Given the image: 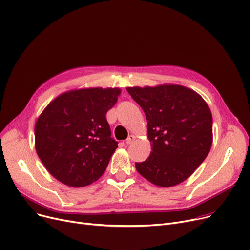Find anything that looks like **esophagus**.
<instances>
[{"label":"esophagus","instance_id":"esophagus-1","mask_svg":"<svg viewBox=\"0 0 250 250\" xmlns=\"http://www.w3.org/2000/svg\"><path fill=\"white\" fill-rule=\"evenodd\" d=\"M134 140H135V136H133V135L128 136V138L125 140V144H126V145L132 144V143L134 142Z\"/></svg>","mask_w":250,"mask_h":250}]
</instances>
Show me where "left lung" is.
I'll return each instance as SVG.
<instances>
[{
	"instance_id": "1",
	"label": "left lung",
	"mask_w": 250,
	"mask_h": 250,
	"mask_svg": "<svg viewBox=\"0 0 250 250\" xmlns=\"http://www.w3.org/2000/svg\"><path fill=\"white\" fill-rule=\"evenodd\" d=\"M147 119L152 151L136 162L141 176L159 187L187 180L209 153L212 116L202 97L186 86L162 84L126 88Z\"/></svg>"
}]
</instances>
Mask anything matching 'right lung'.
<instances>
[{
  "instance_id": "add662e5",
  "label": "right lung",
  "mask_w": 250,
  "mask_h": 250,
  "mask_svg": "<svg viewBox=\"0 0 250 250\" xmlns=\"http://www.w3.org/2000/svg\"><path fill=\"white\" fill-rule=\"evenodd\" d=\"M121 90L91 88L63 93L39 116L36 150L51 175L70 187L98 180L117 148L107 111Z\"/></svg>"
}]
</instances>
